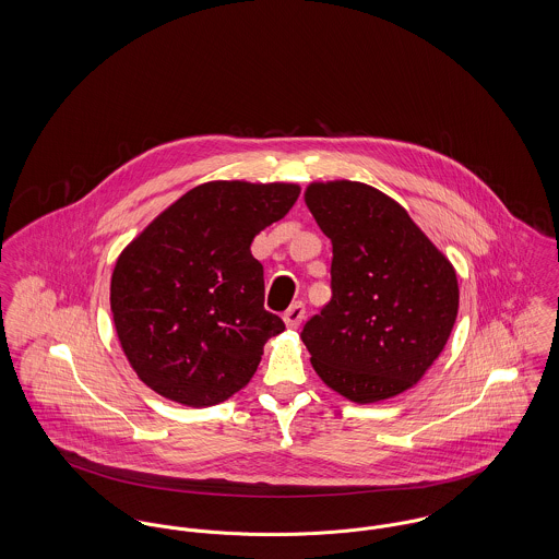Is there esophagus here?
I'll return each mask as SVG.
<instances>
[{"label":"esophagus","mask_w":559,"mask_h":559,"mask_svg":"<svg viewBox=\"0 0 559 559\" xmlns=\"http://www.w3.org/2000/svg\"><path fill=\"white\" fill-rule=\"evenodd\" d=\"M304 317H306V308H304V304L301 301H297L294 304L287 312H285V325L289 329H297L301 325V321H304Z\"/></svg>","instance_id":"1"}]
</instances>
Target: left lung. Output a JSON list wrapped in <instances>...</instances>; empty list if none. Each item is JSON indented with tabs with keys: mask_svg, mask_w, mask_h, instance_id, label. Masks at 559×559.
<instances>
[{
	"mask_svg": "<svg viewBox=\"0 0 559 559\" xmlns=\"http://www.w3.org/2000/svg\"><path fill=\"white\" fill-rule=\"evenodd\" d=\"M304 200L333 247L331 299L301 331L314 371L361 405L412 389L456 323L454 265L371 186L310 183Z\"/></svg>",
	"mask_w": 559,
	"mask_h": 559,
	"instance_id": "1",
	"label": "left lung"
}]
</instances>
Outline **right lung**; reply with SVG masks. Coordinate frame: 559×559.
Masks as SVG:
<instances>
[{
  "instance_id": "right-lung-1",
  "label": "right lung",
  "mask_w": 559,
  "mask_h": 559,
  "mask_svg": "<svg viewBox=\"0 0 559 559\" xmlns=\"http://www.w3.org/2000/svg\"><path fill=\"white\" fill-rule=\"evenodd\" d=\"M296 183L209 181L173 202L120 253L111 314L139 380L181 405L249 384L285 323L263 308L253 238L296 204Z\"/></svg>"
}]
</instances>
